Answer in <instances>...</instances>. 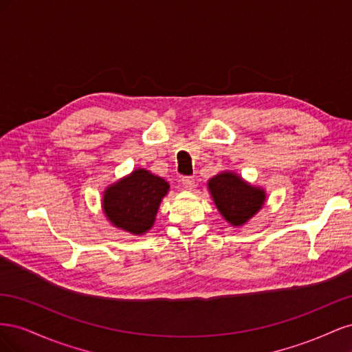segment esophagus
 Wrapping results in <instances>:
<instances>
[{"instance_id":"34e87169","label":"esophagus","mask_w":352,"mask_h":352,"mask_svg":"<svg viewBox=\"0 0 352 352\" xmlns=\"http://www.w3.org/2000/svg\"><path fill=\"white\" fill-rule=\"evenodd\" d=\"M180 182H182L185 189H192L195 186V179L192 176H185V177H182Z\"/></svg>"}]
</instances>
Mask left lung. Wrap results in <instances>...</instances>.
I'll list each match as a JSON object with an SVG mask.
<instances>
[{"label": "left lung", "mask_w": 352, "mask_h": 352, "mask_svg": "<svg viewBox=\"0 0 352 352\" xmlns=\"http://www.w3.org/2000/svg\"><path fill=\"white\" fill-rule=\"evenodd\" d=\"M207 189L221 217L235 228L248 223L267 199L264 188L250 184L232 170H223L212 176L207 182Z\"/></svg>", "instance_id": "8db88e82"}]
</instances>
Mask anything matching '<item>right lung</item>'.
Here are the masks:
<instances>
[{"instance_id":"1","label":"right lung","mask_w":352,"mask_h":352,"mask_svg":"<svg viewBox=\"0 0 352 352\" xmlns=\"http://www.w3.org/2000/svg\"><path fill=\"white\" fill-rule=\"evenodd\" d=\"M170 185L146 168H135L104 189L101 207L107 220L117 229L135 236L148 233L157 217Z\"/></svg>"}]
</instances>
